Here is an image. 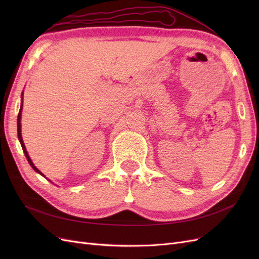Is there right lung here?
<instances>
[{
    "mask_svg": "<svg viewBox=\"0 0 259 259\" xmlns=\"http://www.w3.org/2000/svg\"><path fill=\"white\" fill-rule=\"evenodd\" d=\"M22 99V98H21ZM21 110H22V100H21V106H20V110H19V113H18V117H17V132H18V139H19V142H20V145H21V147H22V150H23V153H25V155H26V158H27V160H28V162H29V164L31 165V167H32L36 173H38V174H41L42 176H44L40 170H38L35 166H34V164H33V162L31 161V159H30V156H29V154H28V152H27V150H26V147H25V144H23V140H22V137H21V123H20V119H21ZM45 177V176H44Z\"/></svg>",
    "mask_w": 259,
    "mask_h": 259,
    "instance_id": "1",
    "label": "right lung"
}]
</instances>
